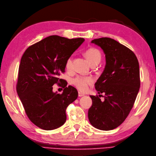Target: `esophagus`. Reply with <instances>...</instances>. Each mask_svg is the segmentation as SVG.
I'll return each mask as SVG.
<instances>
[{"mask_svg": "<svg viewBox=\"0 0 156 156\" xmlns=\"http://www.w3.org/2000/svg\"><path fill=\"white\" fill-rule=\"evenodd\" d=\"M85 94H83V93H82V92H78V97H84Z\"/></svg>", "mask_w": 156, "mask_h": 156, "instance_id": "34e87169", "label": "esophagus"}]
</instances>
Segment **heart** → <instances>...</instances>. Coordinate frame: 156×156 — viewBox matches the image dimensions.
<instances>
[{"mask_svg":"<svg viewBox=\"0 0 156 156\" xmlns=\"http://www.w3.org/2000/svg\"><path fill=\"white\" fill-rule=\"evenodd\" d=\"M84 55L90 65L98 64L101 59V53L98 49L95 48H89L85 51ZM72 58L69 57L66 62V68L67 69H70L72 68ZM94 80L91 77L88 76H77L72 79V82L75 87L80 91H86L88 89V86L93 83Z\"/></svg>","mask_w":156,"mask_h":156,"instance_id":"obj_1","label":"heart"}]
</instances>
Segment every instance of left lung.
<instances>
[{
	"instance_id": "obj_1",
	"label": "left lung",
	"mask_w": 156,
	"mask_h": 156,
	"mask_svg": "<svg viewBox=\"0 0 156 156\" xmlns=\"http://www.w3.org/2000/svg\"><path fill=\"white\" fill-rule=\"evenodd\" d=\"M91 43L105 54L104 71L94 84L98 93L105 97L101 101L98 96H90L92 105L88 117L94 127L109 131L119 127L133 107L140 87V65L134 53L113 39L102 37Z\"/></svg>"
}]
</instances>
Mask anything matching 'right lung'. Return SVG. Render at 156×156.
Wrapping results in <instances>:
<instances>
[{"label": "right lung", "instance_id": "right-lung-1", "mask_svg": "<svg viewBox=\"0 0 156 156\" xmlns=\"http://www.w3.org/2000/svg\"><path fill=\"white\" fill-rule=\"evenodd\" d=\"M84 41L51 35L29 47L19 68L16 92L27 117L38 127L53 130L65 123L68 106L78 98L76 89L59 79L66 62ZM61 82L62 94L52 92V85Z\"/></svg>", "mask_w": 156, "mask_h": 156}]
</instances>
